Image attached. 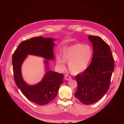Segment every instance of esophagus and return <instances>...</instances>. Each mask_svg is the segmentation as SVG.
Returning a JSON list of instances; mask_svg holds the SVG:
<instances>
[{
    "label": "esophagus",
    "instance_id": "obj_1",
    "mask_svg": "<svg viewBox=\"0 0 124 124\" xmlns=\"http://www.w3.org/2000/svg\"><path fill=\"white\" fill-rule=\"evenodd\" d=\"M64 78H65V79L66 80H70V79L72 78L71 77H70V76H69V75H66L65 76Z\"/></svg>",
    "mask_w": 124,
    "mask_h": 124
}]
</instances>
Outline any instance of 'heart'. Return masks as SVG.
<instances>
[{
  "label": "heart",
  "instance_id": "heart-1",
  "mask_svg": "<svg viewBox=\"0 0 124 124\" xmlns=\"http://www.w3.org/2000/svg\"><path fill=\"white\" fill-rule=\"evenodd\" d=\"M92 47L87 45L78 43L69 46L62 53V59L57 57V64L62 68L65 67V62L69 63L70 73L77 75L85 70L93 57Z\"/></svg>",
  "mask_w": 124,
  "mask_h": 124
}]
</instances>
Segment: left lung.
I'll return each instance as SVG.
<instances>
[{
    "label": "left lung",
    "instance_id": "8db88e82",
    "mask_svg": "<svg viewBox=\"0 0 124 124\" xmlns=\"http://www.w3.org/2000/svg\"><path fill=\"white\" fill-rule=\"evenodd\" d=\"M93 55L90 65L76 76L75 97L86 105L99 101L108 90L114 70V59L109 45L101 38L89 35Z\"/></svg>",
    "mask_w": 124,
    "mask_h": 124
}]
</instances>
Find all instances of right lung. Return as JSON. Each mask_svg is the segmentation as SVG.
<instances>
[{"label":"right lung","mask_w":124,"mask_h":124,"mask_svg":"<svg viewBox=\"0 0 124 124\" xmlns=\"http://www.w3.org/2000/svg\"><path fill=\"white\" fill-rule=\"evenodd\" d=\"M54 39L43 37H33L20 44L13 54L12 65L15 83L23 95L30 101L42 105L49 103L56 96L59 86L63 82V74L48 70L38 84L29 86L23 80L21 65L27 56L32 54L46 59L54 58ZM46 65L47 60H46Z\"/></svg>","instance_id":"add662e5"}]
</instances>
